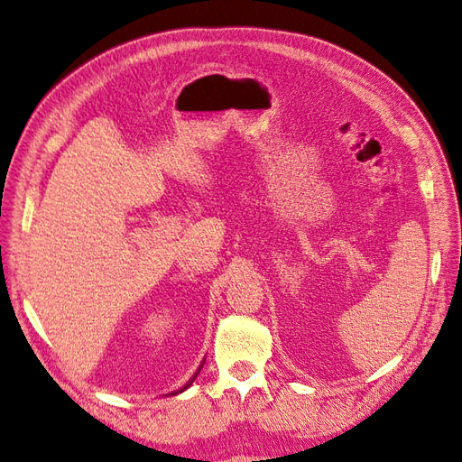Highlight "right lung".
Here are the masks:
<instances>
[{
    "mask_svg": "<svg viewBox=\"0 0 462 462\" xmlns=\"http://www.w3.org/2000/svg\"><path fill=\"white\" fill-rule=\"evenodd\" d=\"M199 372H200V368H199V370H197V374H194V375H192V380H190V382H189V383H187V385H185V387H183V389H180V391H185V389H187V387H189V385H190V383H192V382H194V377H197V375H199Z\"/></svg>",
    "mask_w": 462,
    "mask_h": 462,
    "instance_id": "right-lung-1",
    "label": "right lung"
}]
</instances>
